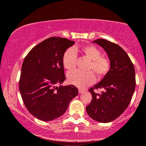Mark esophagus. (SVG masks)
I'll return each mask as SVG.
<instances>
[{
  "label": "esophagus",
  "mask_w": 146,
  "mask_h": 146,
  "mask_svg": "<svg viewBox=\"0 0 146 146\" xmlns=\"http://www.w3.org/2000/svg\"><path fill=\"white\" fill-rule=\"evenodd\" d=\"M79 93H80V94H81V93H84V90H82V89H79Z\"/></svg>",
  "instance_id": "1"
}]
</instances>
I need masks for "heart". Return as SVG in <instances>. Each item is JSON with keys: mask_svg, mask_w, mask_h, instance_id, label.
I'll use <instances>...</instances> for the list:
<instances>
[{"mask_svg": "<svg viewBox=\"0 0 146 146\" xmlns=\"http://www.w3.org/2000/svg\"><path fill=\"white\" fill-rule=\"evenodd\" d=\"M76 51H80L90 60L88 70L94 71L98 77H103L108 73L110 68V60L106 57L101 56V51L93 45H86L80 49L68 48L65 51L62 57L63 66L66 69L71 70L76 65ZM82 71L74 70L70 71L67 75L68 83L80 88H84L92 84L95 80L93 72Z\"/></svg>", "mask_w": 146, "mask_h": 146, "instance_id": "1", "label": "heart"}]
</instances>
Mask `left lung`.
I'll use <instances>...</instances> for the list:
<instances>
[{"label": "left lung", "instance_id": "obj_1", "mask_svg": "<svg viewBox=\"0 0 146 146\" xmlns=\"http://www.w3.org/2000/svg\"><path fill=\"white\" fill-rule=\"evenodd\" d=\"M104 49L110 62L108 73L101 81L88 91L92 95L91 102L86 109L88 115L95 121L110 122L121 115L128 106L135 89L134 65L124 50L118 44L98 39L93 42ZM104 90L100 94L94 89Z\"/></svg>", "mask_w": 146, "mask_h": 146}]
</instances>
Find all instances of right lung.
Masks as SVG:
<instances>
[{
	"label": "right lung",
	"mask_w": 146,
	"mask_h": 146,
	"mask_svg": "<svg viewBox=\"0 0 146 146\" xmlns=\"http://www.w3.org/2000/svg\"><path fill=\"white\" fill-rule=\"evenodd\" d=\"M75 42L51 37L41 42L25 57L19 90L25 106L33 116L49 121L62 116L78 95L73 85L58 87L65 80L62 57Z\"/></svg>",
	"instance_id": "right-lung-1"
}]
</instances>
